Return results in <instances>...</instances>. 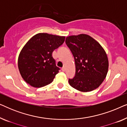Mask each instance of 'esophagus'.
<instances>
[{"instance_id":"34e87169","label":"esophagus","mask_w":127,"mask_h":127,"mask_svg":"<svg viewBox=\"0 0 127 127\" xmlns=\"http://www.w3.org/2000/svg\"><path fill=\"white\" fill-rule=\"evenodd\" d=\"M62 70L63 71V72H65L66 71V68H65V67H63L62 68Z\"/></svg>"}]
</instances>
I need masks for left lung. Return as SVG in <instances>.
Wrapping results in <instances>:
<instances>
[{
	"label": "left lung",
	"mask_w": 127,
	"mask_h": 127,
	"mask_svg": "<svg viewBox=\"0 0 127 127\" xmlns=\"http://www.w3.org/2000/svg\"><path fill=\"white\" fill-rule=\"evenodd\" d=\"M65 42L73 54L76 66L75 76L69 79V84L81 92L99 87L108 72V58L103 48L86 34L69 36Z\"/></svg>",
	"instance_id": "left-lung-1"
}]
</instances>
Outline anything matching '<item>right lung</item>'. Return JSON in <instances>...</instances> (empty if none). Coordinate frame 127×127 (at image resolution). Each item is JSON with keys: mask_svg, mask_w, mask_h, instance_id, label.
<instances>
[{"mask_svg": "<svg viewBox=\"0 0 127 127\" xmlns=\"http://www.w3.org/2000/svg\"><path fill=\"white\" fill-rule=\"evenodd\" d=\"M65 39V36L39 33L28 41L18 59L19 71L28 84L40 88L53 81L60 68L55 65L52 54Z\"/></svg>", "mask_w": 127, "mask_h": 127, "instance_id": "1", "label": "right lung"}]
</instances>
